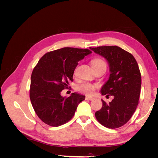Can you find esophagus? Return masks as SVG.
I'll return each mask as SVG.
<instances>
[{"mask_svg": "<svg viewBox=\"0 0 158 158\" xmlns=\"http://www.w3.org/2000/svg\"><path fill=\"white\" fill-rule=\"evenodd\" d=\"M85 100H88V101H92V100H93L94 99V98L91 97V96H85Z\"/></svg>", "mask_w": 158, "mask_h": 158, "instance_id": "esophagus-1", "label": "esophagus"}]
</instances>
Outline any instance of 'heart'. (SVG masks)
<instances>
[{
  "mask_svg": "<svg viewBox=\"0 0 158 158\" xmlns=\"http://www.w3.org/2000/svg\"><path fill=\"white\" fill-rule=\"evenodd\" d=\"M91 63H92L94 69L100 67V66H106V61L101 58L94 59L92 60V62H91ZM98 85L97 84L85 82L78 85L77 87H76V89H77V90L79 91V92H82L84 94L91 95L94 92V91L98 88Z\"/></svg>",
  "mask_w": 158,
  "mask_h": 158,
  "instance_id": "obj_1",
  "label": "heart"
}]
</instances>
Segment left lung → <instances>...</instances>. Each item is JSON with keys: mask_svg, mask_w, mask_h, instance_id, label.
I'll list each match as a JSON object with an SVG mask.
<instances>
[{"mask_svg": "<svg viewBox=\"0 0 158 158\" xmlns=\"http://www.w3.org/2000/svg\"><path fill=\"white\" fill-rule=\"evenodd\" d=\"M90 49L107 60L111 74L101 92L107 98L114 96L108 103L102 100L103 106L95 116L104 127L119 128L130 120L139 102L142 80L138 64L131 53L118 46H99Z\"/></svg>", "mask_w": 158, "mask_h": 158, "instance_id": "1", "label": "left lung"}]
</instances>
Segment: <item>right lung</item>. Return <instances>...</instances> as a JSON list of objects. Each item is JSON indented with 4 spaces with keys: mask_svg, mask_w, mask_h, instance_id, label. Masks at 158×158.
<instances>
[{
    "mask_svg": "<svg viewBox=\"0 0 158 158\" xmlns=\"http://www.w3.org/2000/svg\"><path fill=\"white\" fill-rule=\"evenodd\" d=\"M92 51L88 49L64 47L47 52L38 61L31 76L30 98L41 120L51 127H59L73 117L82 95L73 93L62 97L60 92L73 82L78 63Z\"/></svg>",
    "mask_w": 158,
    "mask_h": 158,
    "instance_id": "obj_1",
    "label": "right lung"
}]
</instances>
